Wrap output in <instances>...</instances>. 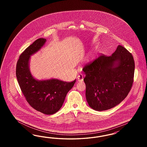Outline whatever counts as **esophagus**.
Returning <instances> with one entry per match:
<instances>
[{
  "label": "esophagus",
  "instance_id": "1",
  "mask_svg": "<svg viewBox=\"0 0 147 147\" xmlns=\"http://www.w3.org/2000/svg\"><path fill=\"white\" fill-rule=\"evenodd\" d=\"M77 79L79 81H82L84 80V76L82 74H80L79 76H78Z\"/></svg>",
  "mask_w": 147,
  "mask_h": 147
}]
</instances>
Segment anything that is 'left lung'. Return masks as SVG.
Here are the masks:
<instances>
[{"mask_svg":"<svg viewBox=\"0 0 147 147\" xmlns=\"http://www.w3.org/2000/svg\"><path fill=\"white\" fill-rule=\"evenodd\" d=\"M134 71L132 54L121 45L111 56L102 54L86 64L84 80L89 106L103 111L120 103L131 88Z\"/></svg>","mask_w":147,"mask_h":147,"instance_id":"left-lung-1","label":"left lung"}]
</instances>
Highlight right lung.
I'll return each mask as SVG.
<instances>
[{"label":"right lung","instance_id":"right-lung-1","mask_svg":"<svg viewBox=\"0 0 147 147\" xmlns=\"http://www.w3.org/2000/svg\"><path fill=\"white\" fill-rule=\"evenodd\" d=\"M46 41L44 38L36 40L20 54L16 66V76L29 105L37 111L52 115L62 107L67 93L73 87L76 79L71 82L55 79L39 81L32 76L29 68L30 56L38 52Z\"/></svg>","mask_w":147,"mask_h":147}]
</instances>
